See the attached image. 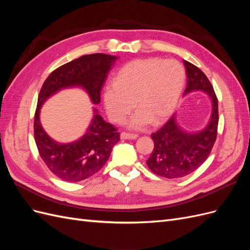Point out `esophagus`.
<instances>
[{"label":"esophagus","mask_w":250,"mask_h":250,"mask_svg":"<svg viewBox=\"0 0 250 250\" xmlns=\"http://www.w3.org/2000/svg\"><path fill=\"white\" fill-rule=\"evenodd\" d=\"M137 138H138V134H134V133H129V132L121 133V139L123 140H134Z\"/></svg>","instance_id":"obj_1"}]
</instances>
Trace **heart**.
<instances>
[{
	"label": "heart",
	"mask_w": 250,
	"mask_h": 250,
	"mask_svg": "<svg viewBox=\"0 0 250 250\" xmlns=\"http://www.w3.org/2000/svg\"><path fill=\"white\" fill-rule=\"evenodd\" d=\"M186 72L178 62L160 58L138 59L121 70L105 87L104 107L112 122H121L137 106L127 125L140 129L160 124L175 110L183 94Z\"/></svg>",
	"instance_id": "heart-1"
}]
</instances>
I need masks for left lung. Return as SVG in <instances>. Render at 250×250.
Here are the masks:
<instances>
[{"mask_svg": "<svg viewBox=\"0 0 250 250\" xmlns=\"http://www.w3.org/2000/svg\"><path fill=\"white\" fill-rule=\"evenodd\" d=\"M187 72V87L184 96L192 92L206 93L211 102L208 123L199 131L188 132L181 128L176 113L160 130L151 134L154 148L147 160L148 168L166 178L188 175L207 161L213 148L218 128V100L209 80L200 69L184 60Z\"/></svg>", "mask_w": 250, "mask_h": 250, "instance_id": "obj_1", "label": "left lung"}]
</instances>
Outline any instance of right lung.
Wrapping results in <instances>:
<instances>
[{
	"mask_svg": "<svg viewBox=\"0 0 250 250\" xmlns=\"http://www.w3.org/2000/svg\"><path fill=\"white\" fill-rule=\"evenodd\" d=\"M117 59V56L101 53L83 55L53 71L42 86L34 117L35 143L49 170L67 183H78L99 171L120 141V134L94 108L93 119L81 138L71 143H58L42 128L41 108L50 97L71 87L83 88L93 104H99L101 89Z\"/></svg>",
	"mask_w": 250,
	"mask_h": 250,
	"instance_id": "add662e5",
	"label": "right lung"
}]
</instances>
